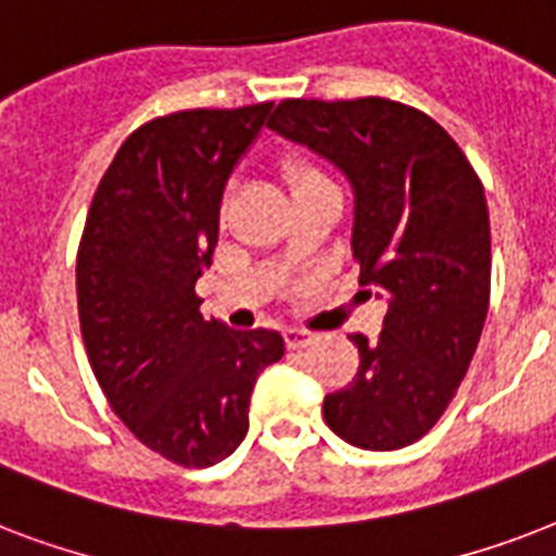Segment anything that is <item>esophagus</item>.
<instances>
[{"mask_svg":"<svg viewBox=\"0 0 556 556\" xmlns=\"http://www.w3.org/2000/svg\"><path fill=\"white\" fill-rule=\"evenodd\" d=\"M314 340H317V338H314L312 331H303V329H288L286 331L288 349H308Z\"/></svg>","mask_w":556,"mask_h":556,"instance_id":"34e87169","label":"esophagus"}]
</instances>
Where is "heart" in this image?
I'll return each mask as SVG.
<instances>
[{"mask_svg":"<svg viewBox=\"0 0 556 556\" xmlns=\"http://www.w3.org/2000/svg\"><path fill=\"white\" fill-rule=\"evenodd\" d=\"M282 176H286V181L291 185V190L305 185H317V181H326V176H323L320 169L314 167L312 161L296 159V155L282 161Z\"/></svg>","mask_w":556,"mask_h":556,"instance_id":"1","label":"heart"}]
</instances>
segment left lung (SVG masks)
Masks as SVG:
<instances>
[{
    "label": "left lung",
    "mask_w": 556,
    "mask_h": 556,
    "mask_svg": "<svg viewBox=\"0 0 556 556\" xmlns=\"http://www.w3.org/2000/svg\"><path fill=\"white\" fill-rule=\"evenodd\" d=\"M268 129L331 161L355 192L361 286L389 300L378 340L323 418L361 450L435 427L479 346L491 300V218L479 176L430 115L387 98L282 100Z\"/></svg>",
    "instance_id": "obj_1"
}]
</instances>
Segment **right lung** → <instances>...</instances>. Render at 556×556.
<instances>
[{
    "instance_id": "1",
    "label": "right lung",
    "mask_w": 556,
    "mask_h": 556,
    "mask_svg": "<svg viewBox=\"0 0 556 556\" xmlns=\"http://www.w3.org/2000/svg\"><path fill=\"white\" fill-rule=\"evenodd\" d=\"M274 103L187 109L138 126L91 199L77 251V308L103 395L132 435L181 467L227 458L248 432L279 331L204 320L195 279L218 242L233 167Z\"/></svg>"
}]
</instances>
